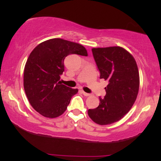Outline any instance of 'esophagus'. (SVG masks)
Returning <instances> with one entry per match:
<instances>
[{"label": "esophagus", "instance_id": "obj_1", "mask_svg": "<svg viewBox=\"0 0 161 161\" xmlns=\"http://www.w3.org/2000/svg\"><path fill=\"white\" fill-rule=\"evenodd\" d=\"M82 93L83 94V95L86 96V97H88V96H90V95H90L89 93H87V92H85L84 91H82Z\"/></svg>", "mask_w": 161, "mask_h": 161}]
</instances>
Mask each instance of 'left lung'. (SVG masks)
I'll return each instance as SVG.
<instances>
[{"instance_id":"obj_1","label":"left lung","mask_w":161,"mask_h":161,"mask_svg":"<svg viewBox=\"0 0 161 161\" xmlns=\"http://www.w3.org/2000/svg\"><path fill=\"white\" fill-rule=\"evenodd\" d=\"M100 78L108 81L106 95L88 114L95 123L109 125L119 121L132 108L139 89V73L133 56L121 47L92 48Z\"/></svg>"}]
</instances>
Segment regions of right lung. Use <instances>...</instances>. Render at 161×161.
Wrapping results in <instances>:
<instances>
[{
    "label": "right lung",
    "mask_w": 161,
    "mask_h": 161,
    "mask_svg": "<svg viewBox=\"0 0 161 161\" xmlns=\"http://www.w3.org/2000/svg\"><path fill=\"white\" fill-rule=\"evenodd\" d=\"M88 56L82 45L52 38L37 45L24 69L23 86L32 107L42 116L55 118L66 111L71 97L78 92L60 82L64 59L69 54Z\"/></svg>",
    "instance_id": "obj_1"
}]
</instances>
